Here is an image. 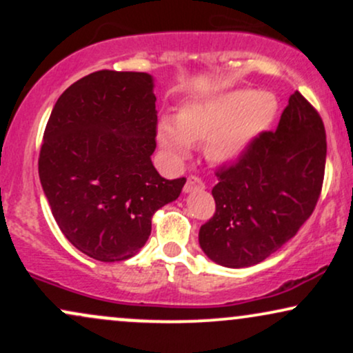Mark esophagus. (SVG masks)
Returning <instances> with one entry per match:
<instances>
[{
    "label": "esophagus",
    "mask_w": 353,
    "mask_h": 353,
    "mask_svg": "<svg viewBox=\"0 0 353 353\" xmlns=\"http://www.w3.org/2000/svg\"><path fill=\"white\" fill-rule=\"evenodd\" d=\"M202 188H204V184H202V181L199 179V177L189 176L188 181H185V184H184V192H192V190L202 189Z\"/></svg>",
    "instance_id": "34e87169"
}]
</instances>
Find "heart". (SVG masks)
<instances>
[{"instance_id": "b5f03b06", "label": "heart", "mask_w": 353, "mask_h": 353, "mask_svg": "<svg viewBox=\"0 0 353 353\" xmlns=\"http://www.w3.org/2000/svg\"><path fill=\"white\" fill-rule=\"evenodd\" d=\"M277 101L270 92L252 89L230 91L217 98L188 104L177 112L176 123L157 124V141L174 159H184L190 144L208 141L212 159L232 161L272 123Z\"/></svg>"}]
</instances>
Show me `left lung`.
Wrapping results in <instances>:
<instances>
[{"label": "left lung", "mask_w": 353, "mask_h": 353, "mask_svg": "<svg viewBox=\"0 0 353 353\" xmlns=\"http://www.w3.org/2000/svg\"><path fill=\"white\" fill-rule=\"evenodd\" d=\"M325 157L322 117L295 91L277 131H262L236 161L219 165L216 212L199 230L205 255L241 269L281 249L317 205Z\"/></svg>", "instance_id": "1"}]
</instances>
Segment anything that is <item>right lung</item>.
<instances>
[{"label":"right lung","instance_id":"obj_1","mask_svg":"<svg viewBox=\"0 0 353 353\" xmlns=\"http://www.w3.org/2000/svg\"><path fill=\"white\" fill-rule=\"evenodd\" d=\"M148 72L96 71L52 108L39 151V179L61 232L101 262L132 257L157 209L185 177L164 179L151 163L157 111Z\"/></svg>","mask_w":353,"mask_h":353}]
</instances>
